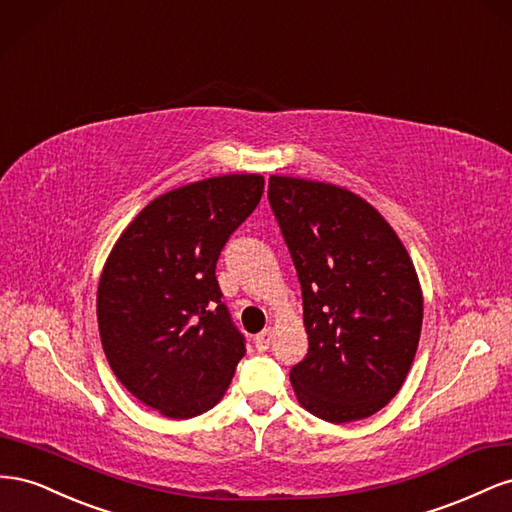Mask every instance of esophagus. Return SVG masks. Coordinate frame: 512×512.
I'll return each mask as SVG.
<instances>
[{
  "mask_svg": "<svg viewBox=\"0 0 512 512\" xmlns=\"http://www.w3.org/2000/svg\"><path fill=\"white\" fill-rule=\"evenodd\" d=\"M272 339H274V328L272 326H268L266 330H261L257 337H255V347H257V352H266V349L270 347V343H272Z\"/></svg>",
  "mask_w": 512,
  "mask_h": 512,
  "instance_id": "obj_1",
  "label": "esophagus"
}]
</instances>
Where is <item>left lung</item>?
I'll return each mask as SVG.
<instances>
[{
  "label": "left lung",
  "mask_w": 512,
  "mask_h": 512,
  "mask_svg": "<svg viewBox=\"0 0 512 512\" xmlns=\"http://www.w3.org/2000/svg\"><path fill=\"white\" fill-rule=\"evenodd\" d=\"M268 199L302 287L309 354L289 373L306 412L369 418L397 394L420 341L412 257L369 201L337 184L270 175Z\"/></svg>",
  "instance_id": "8db88e82"
}]
</instances>
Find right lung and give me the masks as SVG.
Returning <instances> with one entry per match:
<instances>
[{
  "instance_id": "obj_1",
  "label": "right lung",
  "mask_w": 512,
  "mask_h": 512,
  "mask_svg": "<svg viewBox=\"0 0 512 512\" xmlns=\"http://www.w3.org/2000/svg\"><path fill=\"white\" fill-rule=\"evenodd\" d=\"M264 184L229 173L173 188L130 221L102 268L96 315L109 367L167 418L208 412L246 354L214 272Z\"/></svg>"
}]
</instances>
